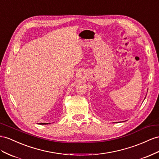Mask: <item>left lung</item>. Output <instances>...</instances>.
Returning a JSON list of instances; mask_svg holds the SVG:
<instances>
[{
	"label": "left lung",
	"mask_w": 159,
	"mask_h": 159,
	"mask_svg": "<svg viewBox=\"0 0 159 159\" xmlns=\"http://www.w3.org/2000/svg\"><path fill=\"white\" fill-rule=\"evenodd\" d=\"M145 98H146V97H145ZM145 98H144V99H145Z\"/></svg>",
	"instance_id": "left-lung-1"
}]
</instances>
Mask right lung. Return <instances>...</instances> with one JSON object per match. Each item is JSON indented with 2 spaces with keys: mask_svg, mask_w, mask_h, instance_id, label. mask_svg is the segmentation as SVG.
Instances as JSON below:
<instances>
[{
  "mask_svg": "<svg viewBox=\"0 0 159 159\" xmlns=\"http://www.w3.org/2000/svg\"><path fill=\"white\" fill-rule=\"evenodd\" d=\"M50 123H39L40 125H46V124H50Z\"/></svg>",
  "mask_w": 159,
  "mask_h": 159,
  "instance_id": "right-lung-1",
  "label": "right lung"
}]
</instances>
